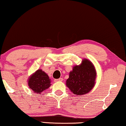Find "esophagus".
Returning a JSON list of instances; mask_svg holds the SVG:
<instances>
[{
  "instance_id": "34e87169",
  "label": "esophagus",
  "mask_w": 126,
  "mask_h": 126,
  "mask_svg": "<svg viewBox=\"0 0 126 126\" xmlns=\"http://www.w3.org/2000/svg\"><path fill=\"white\" fill-rule=\"evenodd\" d=\"M63 80V78H60L58 79H55L54 80V81L55 82H58V81H62Z\"/></svg>"
}]
</instances>
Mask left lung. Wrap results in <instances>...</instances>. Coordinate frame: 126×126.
I'll return each instance as SVG.
<instances>
[{
  "label": "left lung",
  "instance_id": "1",
  "mask_svg": "<svg viewBox=\"0 0 126 126\" xmlns=\"http://www.w3.org/2000/svg\"><path fill=\"white\" fill-rule=\"evenodd\" d=\"M96 76V70L93 63L84 58L81 64L73 67L66 81V85L75 94H85L94 87Z\"/></svg>",
  "mask_w": 126,
  "mask_h": 126
}]
</instances>
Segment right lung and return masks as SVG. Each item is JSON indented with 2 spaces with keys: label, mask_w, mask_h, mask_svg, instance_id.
<instances>
[{
  "label": "right lung",
  "mask_w": 126,
  "mask_h": 126,
  "mask_svg": "<svg viewBox=\"0 0 126 126\" xmlns=\"http://www.w3.org/2000/svg\"><path fill=\"white\" fill-rule=\"evenodd\" d=\"M28 85L34 93L40 94L51 85L49 76L42 69H38L28 79Z\"/></svg>",
  "instance_id": "right-lung-1"
}]
</instances>
